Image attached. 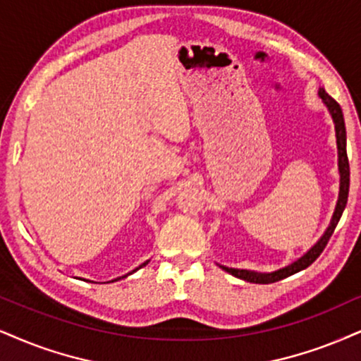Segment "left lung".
<instances>
[{
  "instance_id": "obj_1",
  "label": "left lung",
  "mask_w": 361,
  "mask_h": 361,
  "mask_svg": "<svg viewBox=\"0 0 361 361\" xmlns=\"http://www.w3.org/2000/svg\"><path fill=\"white\" fill-rule=\"evenodd\" d=\"M319 99L323 100L324 106L330 112L333 123H335V135H336V149H338V172H340V192H338V201L335 206V212H333L330 224H328L326 231H324L322 238L314 243V246H311L308 251L305 252L303 256L298 257L296 261H293L291 264L284 266V268H279L276 271H271V273H259V271H251V269H238V268H228V266H221L222 269L228 271L229 274L235 276V278L244 279L247 283H256V284H269L276 283L279 279L288 278V276L300 273L308 268L310 264H313L317 261V257L322 255L324 246H326L328 241H330L333 231H335L338 221H340L341 214H343L346 201H348V189H350V164L348 157H346V128H345V118L343 112H341V106L336 104V100H333L324 88H319L318 92Z\"/></svg>"
}]
</instances>
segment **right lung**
<instances>
[{"instance_id":"obj_1","label":"right lung","mask_w":361,"mask_h":361,"mask_svg":"<svg viewBox=\"0 0 361 361\" xmlns=\"http://www.w3.org/2000/svg\"><path fill=\"white\" fill-rule=\"evenodd\" d=\"M149 261H150V259H147V261H145V262H142V264H140V266H139V268H135V269H133V271H130V273H128V274H132V273H135V271H137V269H140V268H144V266H145V264H149ZM128 274H123V276H120V278H115V279H112V281H109V283H114V281H118V279H122V278H127V276H128ZM85 281H88V279H85ZM92 283H93V281H92Z\"/></svg>"}]
</instances>
